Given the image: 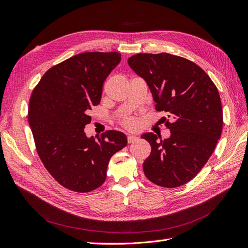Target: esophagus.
I'll return each mask as SVG.
<instances>
[{"instance_id":"esophagus-1","label":"esophagus","mask_w":248,"mask_h":248,"mask_svg":"<svg viewBox=\"0 0 248 248\" xmlns=\"http://www.w3.org/2000/svg\"><path fill=\"white\" fill-rule=\"evenodd\" d=\"M136 140H138V137H137V136L128 135V142H129V143H132V142H134V141H136Z\"/></svg>"}]
</instances>
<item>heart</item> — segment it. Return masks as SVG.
Returning a JSON list of instances; mask_svg holds the SVG:
<instances>
[{"instance_id":"heart-1","label":"heart","mask_w":248,"mask_h":248,"mask_svg":"<svg viewBox=\"0 0 248 248\" xmlns=\"http://www.w3.org/2000/svg\"><path fill=\"white\" fill-rule=\"evenodd\" d=\"M123 124L125 128L128 129H135L138 124L137 120L135 118H125L123 122Z\"/></svg>"}]
</instances>
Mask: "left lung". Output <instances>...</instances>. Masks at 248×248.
Wrapping results in <instances>:
<instances>
[{"label":"left lung","instance_id":"left-lung-1","mask_svg":"<svg viewBox=\"0 0 248 248\" xmlns=\"http://www.w3.org/2000/svg\"><path fill=\"white\" fill-rule=\"evenodd\" d=\"M129 66L147 82L157 111L169 114L170 136L145 133L151 144L143 172L155 185L173 188L186 185L204 167L223 126L217 87L195 62L170 53H138ZM166 119V117H163Z\"/></svg>","mask_w":248,"mask_h":248}]
</instances>
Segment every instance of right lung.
<instances>
[{
	"label": "right lung",
	"mask_w": 248,
	"mask_h": 248,
	"mask_svg": "<svg viewBox=\"0 0 248 248\" xmlns=\"http://www.w3.org/2000/svg\"><path fill=\"white\" fill-rule=\"evenodd\" d=\"M118 52H85L50 68L33 89L28 122L44 167L61 186L88 193L106 180L111 157L126 136L107 131L87 137L89 110L100 103L103 85L120 62Z\"/></svg>",
	"instance_id": "add662e5"
}]
</instances>
